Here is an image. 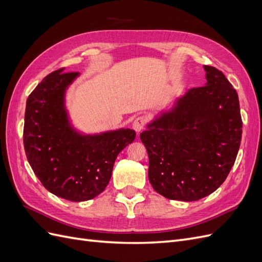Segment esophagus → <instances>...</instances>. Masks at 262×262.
<instances>
[{
  "label": "esophagus",
  "instance_id": "obj_1",
  "mask_svg": "<svg viewBox=\"0 0 262 262\" xmlns=\"http://www.w3.org/2000/svg\"><path fill=\"white\" fill-rule=\"evenodd\" d=\"M145 123H146V119H145V117H143V116H140V117H138V118L134 119V121H133V123H132V126H133V129L136 130V131L139 133V132H141V131H142V129L144 128Z\"/></svg>",
  "mask_w": 262,
  "mask_h": 262
}]
</instances>
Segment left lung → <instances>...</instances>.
<instances>
[{
  "label": "left lung",
  "mask_w": 262,
  "mask_h": 262,
  "mask_svg": "<svg viewBox=\"0 0 262 262\" xmlns=\"http://www.w3.org/2000/svg\"><path fill=\"white\" fill-rule=\"evenodd\" d=\"M203 68L205 85L188 90L140 134L150 185L170 200L196 201L215 191L241 145L238 95L220 70Z\"/></svg>",
  "instance_id": "obj_1"
}]
</instances>
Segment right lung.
<instances>
[{
    "label": "right lung",
    "instance_id": "1",
    "mask_svg": "<svg viewBox=\"0 0 262 262\" xmlns=\"http://www.w3.org/2000/svg\"><path fill=\"white\" fill-rule=\"evenodd\" d=\"M63 72L60 69L47 75L28 96L24 147L48 191L81 202L104 191L118 154L132 143L136 131L121 128L83 134L75 130L66 107V92L80 74Z\"/></svg>",
    "mask_w": 262,
    "mask_h": 262
}]
</instances>
